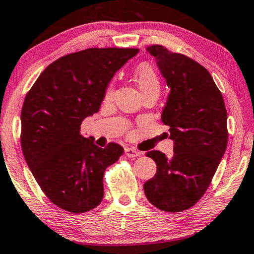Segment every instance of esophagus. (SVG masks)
I'll use <instances>...</instances> for the list:
<instances>
[{"instance_id":"34e87169","label":"esophagus","mask_w":254,"mask_h":254,"mask_svg":"<svg viewBox=\"0 0 254 254\" xmlns=\"http://www.w3.org/2000/svg\"><path fill=\"white\" fill-rule=\"evenodd\" d=\"M125 155L129 157V158H136V157L140 155V152L136 149H132V147H127L125 149Z\"/></svg>"}]
</instances>
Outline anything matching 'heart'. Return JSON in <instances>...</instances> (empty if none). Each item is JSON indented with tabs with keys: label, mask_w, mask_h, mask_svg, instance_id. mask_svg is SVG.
Instances as JSON below:
<instances>
[{
	"label": "heart",
	"mask_w": 254,
	"mask_h": 254,
	"mask_svg": "<svg viewBox=\"0 0 254 254\" xmlns=\"http://www.w3.org/2000/svg\"><path fill=\"white\" fill-rule=\"evenodd\" d=\"M134 79H136L138 86L143 94L150 91V90H159L160 82L159 77L157 75L155 68L149 63H143L138 66L136 72H134ZM115 84L110 83L105 89L104 98L110 99L114 96Z\"/></svg>",
	"instance_id": "1"
}]
</instances>
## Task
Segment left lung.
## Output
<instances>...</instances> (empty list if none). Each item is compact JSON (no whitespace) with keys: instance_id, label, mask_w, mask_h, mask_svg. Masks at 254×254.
<instances>
[{"instance_id":"obj_1","label":"left lung","mask_w":254,"mask_h":254,"mask_svg":"<svg viewBox=\"0 0 254 254\" xmlns=\"http://www.w3.org/2000/svg\"><path fill=\"white\" fill-rule=\"evenodd\" d=\"M171 88L162 121L175 142L173 156L158 150L147 157L157 172L145 182L144 192L153 206L182 212L203 197L227 145V112L220 90L203 65L164 46L147 48Z\"/></svg>"}]
</instances>
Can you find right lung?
I'll return each instance as SVG.
<instances>
[{
  "mask_svg": "<svg viewBox=\"0 0 254 254\" xmlns=\"http://www.w3.org/2000/svg\"><path fill=\"white\" fill-rule=\"evenodd\" d=\"M134 48H89L60 57L25 95L21 146L37 184L56 206L84 213L101 204L103 176L124 149L96 146L82 122L98 112L112 76L137 55Z\"/></svg>",
  "mask_w": 254,
  "mask_h": 254,
  "instance_id": "1",
  "label": "right lung"
}]
</instances>
